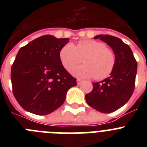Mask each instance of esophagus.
Segmentation results:
<instances>
[{
	"label": "esophagus",
	"instance_id": "34e87169",
	"mask_svg": "<svg viewBox=\"0 0 147 147\" xmlns=\"http://www.w3.org/2000/svg\"><path fill=\"white\" fill-rule=\"evenodd\" d=\"M82 82L83 80H81V79H77V80H76V83H77L78 85H81L82 83Z\"/></svg>",
	"mask_w": 147,
	"mask_h": 147
}]
</instances>
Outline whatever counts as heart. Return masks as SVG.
<instances>
[{
	"label": "heart",
	"instance_id": "1",
	"mask_svg": "<svg viewBox=\"0 0 147 147\" xmlns=\"http://www.w3.org/2000/svg\"><path fill=\"white\" fill-rule=\"evenodd\" d=\"M82 58L85 64L71 71L73 74L78 77L104 80L111 74L115 64L113 51L103 42L96 40H80L76 46L67 43L59 52L61 62L67 71L80 63Z\"/></svg>",
	"mask_w": 147,
	"mask_h": 147
}]
</instances>
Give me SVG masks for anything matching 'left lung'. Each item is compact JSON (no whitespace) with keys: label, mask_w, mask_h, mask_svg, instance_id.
<instances>
[{"label":"left lung","mask_w":147,"mask_h":147,"mask_svg":"<svg viewBox=\"0 0 147 147\" xmlns=\"http://www.w3.org/2000/svg\"><path fill=\"white\" fill-rule=\"evenodd\" d=\"M95 39L108 44L113 50L115 64L110 76L93 83V90L85 95L89 106L101 113H109L117 110L132 96L136 85L137 61L127 44L110 35H97Z\"/></svg>","instance_id":"8db88e82"}]
</instances>
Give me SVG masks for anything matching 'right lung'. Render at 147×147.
Returning <instances> with one entry per match:
<instances>
[{
	"label": "right lung",
	"mask_w": 147,
	"mask_h": 147,
	"mask_svg": "<svg viewBox=\"0 0 147 147\" xmlns=\"http://www.w3.org/2000/svg\"><path fill=\"white\" fill-rule=\"evenodd\" d=\"M68 38L44 35L20 48L11 68L12 92L19 105L28 112L47 115L62 106L67 91L76 86L62 65L60 50Z\"/></svg>",
	"instance_id": "obj_1"
}]
</instances>
